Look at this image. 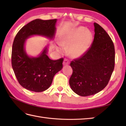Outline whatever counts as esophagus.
<instances>
[{
    "label": "esophagus",
    "mask_w": 126,
    "mask_h": 126,
    "mask_svg": "<svg viewBox=\"0 0 126 126\" xmlns=\"http://www.w3.org/2000/svg\"><path fill=\"white\" fill-rule=\"evenodd\" d=\"M69 62H69V61L68 60V59L65 58L64 60L63 64L64 65H66L69 64Z\"/></svg>",
    "instance_id": "esophagus-1"
}]
</instances>
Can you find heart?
Wrapping results in <instances>:
<instances>
[{"instance_id": "b5f03b06", "label": "heart", "mask_w": 126, "mask_h": 126, "mask_svg": "<svg viewBox=\"0 0 126 126\" xmlns=\"http://www.w3.org/2000/svg\"><path fill=\"white\" fill-rule=\"evenodd\" d=\"M92 34L84 27L74 29L63 36L60 45L64 48H69L68 55L73 58L83 56L92 43Z\"/></svg>"}]
</instances>
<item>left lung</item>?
<instances>
[{
	"mask_svg": "<svg viewBox=\"0 0 126 126\" xmlns=\"http://www.w3.org/2000/svg\"><path fill=\"white\" fill-rule=\"evenodd\" d=\"M95 35L85 54L70 63L73 74L69 79L71 89L81 96L94 95L105 88L115 66L114 43L107 32L94 23Z\"/></svg>",
	"mask_w": 126,
	"mask_h": 126,
	"instance_id": "8db88e82",
	"label": "left lung"
}]
</instances>
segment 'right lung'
<instances>
[{"label":"right lung","instance_id":"1","mask_svg":"<svg viewBox=\"0 0 126 126\" xmlns=\"http://www.w3.org/2000/svg\"><path fill=\"white\" fill-rule=\"evenodd\" d=\"M57 19H39L29 23L18 31L12 45L11 63L18 81L29 90L42 92L51 84L55 75L63 68V58L52 60L47 55V48L37 57H30L24 49L25 40L33 35L52 39L55 36Z\"/></svg>","mask_w":126,"mask_h":126}]
</instances>
